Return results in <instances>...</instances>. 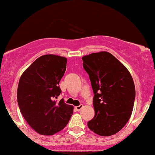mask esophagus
<instances>
[{"label": "esophagus", "instance_id": "34e87169", "mask_svg": "<svg viewBox=\"0 0 155 155\" xmlns=\"http://www.w3.org/2000/svg\"><path fill=\"white\" fill-rule=\"evenodd\" d=\"M83 107H84V105L81 104V105H80V106H75V109H76V110H77V111H80L81 109H82Z\"/></svg>", "mask_w": 155, "mask_h": 155}]
</instances>
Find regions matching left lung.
Masks as SVG:
<instances>
[{
  "label": "left lung",
  "instance_id": "obj_1",
  "mask_svg": "<svg viewBox=\"0 0 155 155\" xmlns=\"http://www.w3.org/2000/svg\"><path fill=\"white\" fill-rule=\"evenodd\" d=\"M94 92V117L88 127L101 136L116 134L131 115L135 87L129 70L111 53L101 51L82 58Z\"/></svg>",
  "mask_w": 155,
  "mask_h": 155
}]
</instances>
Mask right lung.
<instances>
[{
	"label": "right lung",
	"instance_id": "obj_1",
	"mask_svg": "<svg viewBox=\"0 0 155 155\" xmlns=\"http://www.w3.org/2000/svg\"><path fill=\"white\" fill-rule=\"evenodd\" d=\"M67 59L45 54L23 73L18 86L17 99L21 114L28 124L42 135L61 131L72 115L73 106L64 99L54 101L61 93L59 83L66 69Z\"/></svg>",
	"mask_w": 155,
	"mask_h": 155
}]
</instances>
